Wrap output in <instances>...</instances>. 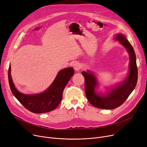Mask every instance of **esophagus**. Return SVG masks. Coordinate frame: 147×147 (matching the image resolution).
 <instances>
[{
  "label": "esophagus",
  "instance_id": "34e87169",
  "mask_svg": "<svg viewBox=\"0 0 147 147\" xmlns=\"http://www.w3.org/2000/svg\"><path fill=\"white\" fill-rule=\"evenodd\" d=\"M73 67L74 69L76 71H80V69H81V66L80 65V63L79 62H75L73 64Z\"/></svg>",
  "mask_w": 147,
  "mask_h": 147
}]
</instances>
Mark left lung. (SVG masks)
I'll use <instances>...</instances> for the list:
<instances>
[{
	"instance_id": "8db88e82",
	"label": "left lung",
	"mask_w": 147,
	"mask_h": 147,
	"mask_svg": "<svg viewBox=\"0 0 147 147\" xmlns=\"http://www.w3.org/2000/svg\"><path fill=\"white\" fill-rule=\"evenodd\" d=\"M115 39L126 48L129 55V71L125 80L109 89L106 94H99L95 91L98 81L94 75L89 71L82 72L85 78L86 96L89 102L96 108L113 109L121 106L133 91L137 83L138 69L134 48L126 37L121 33L116 35Z\"/></svg>"
}]
</instances>
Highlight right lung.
Masks as SVG:
<instances>
[{"mask_svg": "<svg viewBox=\"0 0 147 147\" xmlns=\"http://www.w3.org/2000/svg\"><path fill=\"white\" fill-rule=\"evenodd\" d=\"M10 66L8 71L9 84L11 91L20 104L29 111L41 114L54 110L62 98L63 90L74 75L73 67H68L59 71L51 85L43 92L35 95H25L19 92L15 86L10 75Z\"/></svg>", "mask_w": 147, "mask_h": 147, "instance_id": "1", "label": "right lung"}]
</instances>
